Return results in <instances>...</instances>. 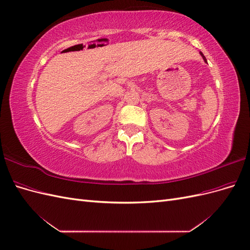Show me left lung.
<instances>
[{
	"label": "left lung",
	"instance_id": "1",
	"mask_svg": "<svg viewBox=\"0 0 250 250\" xmlns=\"http://www.w3.org/2000/svg\"><path fill=\"white\" fill-rule=\"evenodd\" d=\"M200 54H201V56L203 57V59H204V62H207V58H206V57H204V55L202 54V53H201V52H200Z\"/></svg>",
	"mask_w": 250,
	"mask_h": 250
}]
</instances>
